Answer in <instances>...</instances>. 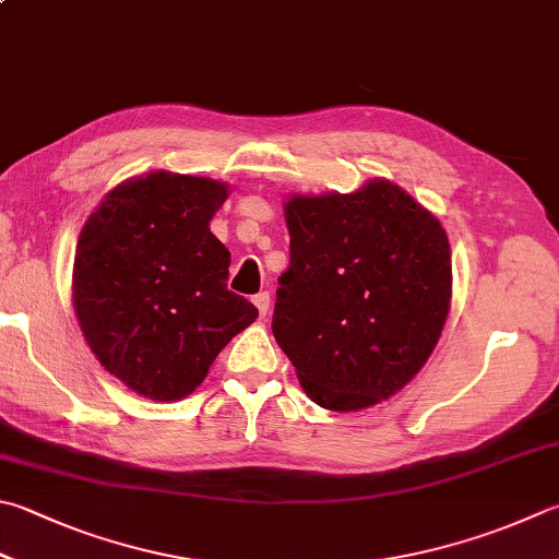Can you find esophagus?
Listing matches in <instances>:
<instances>
[{
	"mask_svg": "<svg viewBox=\"0 0 559 559\" xmlns=\"http://www.w3.org/2000/svg\"><path fill=\"white\" fill-rule=\"evenodd\" d=\"M252 304H255L258 311H260V316H262V319H265L267 311H270V294H267V292H260V294H255V297H252Z\"/></svg>",
	"mask_w": 559,
	"mask_h": 559,
	"instance_id": "1",
	"label": "esophagus"
}]
</instances>
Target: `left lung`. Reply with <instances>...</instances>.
<instances>
[{"mask_svg":"<svg viewBox=\"0 0 559 559\" xmlns=\"http://www.w3.org/2000/svg\"><path fill=\"white\" fill-rule=\"evenodd\" d=\"M289 267L272 333L311 402L360 411L384 402L433 353L450 311V243L402 187L284 204Z\"/></svg>","mask_w":559,"mask_h":559,"instance_id":"obj_1","label":"left lung"}]
</instances>
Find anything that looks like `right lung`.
Listing matches in <instances>:
<instances>
[{"label":"right lung","mask_w":559,"mask_h":559,"mask_svg":"<svg viewBox=\"0 0 559 559\" xmlns=\"http://www.w3.org/2000/svg\"><path fill=\"white\" fill-rule=\"evenodd\" d=\"M226 197L224 182L157 170L111 189L80 234L72 299L84 338L153 402L192 394L258 319L226 287L230 252L209 230Z\"/></svg>","instance_id":"right-lung-1"}]
</instances>
